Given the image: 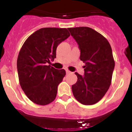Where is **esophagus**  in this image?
<instances>
[{"instance_id":"34e87169","label":"esophagus","mask_w":132,"mask_h":132,"mask_svg":"<svg viewBox=\"0 0 132 132\" xmlns=\"http://www.w3.org/2000/svg\"><path fill=\"white\" fill-rule=\"evenodd\" d=\"M66 73H67V75L71 74V72L70 71H69V70H66Z\"/></svg>"}]
</instances>
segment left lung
Masks as SVG:
<instances>
[{
	"mask_svg": "<svg viewBox=\"0 0 132 132\" xmlns=\"http://www.w3.org/2000/svg\"><path fill=\"white\" fill-rule=\"evenodd\" d=\"M79 45L80 59L85 63L82 76L72 85L75 98L85 105L94 104L102 98L111 85L115 62L111 46L102 35L88 27L68 28Z\"/></svg>",
	"mask_w": 132,
	"mask_h": 132,
	"instance_id": "1",
	"label": "left lung"
}]
</instances>
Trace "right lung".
Listing matches in <instances>:
<instances>
[{"label":"right lung","mask_w":132,"mask_h":132,"mask_svg":"<svg viewBox=\"0 0 132 132\" xmlns=\"http://www.w3.org/2000/svg\"><path fill=\"white\" fill-rule=\"evenodd\" d=\"M69 36L66 28H44L30 35L23 44L17 59L19 82L35 104L47 105L55 98L66 73L47 63L56 57L57 47Z\"/></svg>","instance_id":"obj_1"}]
</instances>
